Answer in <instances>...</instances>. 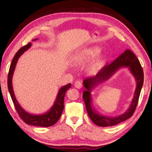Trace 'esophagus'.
<instances>
[{"instance_id":"obj_1","label":"esophagus","mask_w":152,"mask_h":152,"mask_svg":"<svg viewBox=\"0 0 152 152\" xmlns=\"http://www.w3.org/2000/svg\"><path fill=\"white\" fill-rule=\"evenodd\" d=\"M74 86H75V88H78V89H80L82 88V82L80 81V80H78V81L75 82L74 83Z\"/></svg>"}]
</instances>
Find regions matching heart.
<instances>
[{
	"mask_svg": "<svg viewBox=\"0 0 152 152\" xmlns=\"http://www.w3.org/2000/svg\"><path fill=\"white\" fill-rule=\"evenodd\" d=\"M99 48L97 47H90V48L86 49L82 52H80L76 55L73 58V63L74 65L78 66V65L84 64L90 60L91 58L96 56L99 52ZM102 57H98L96 60L91 62L90 64L88 67V70L90 73H95L98 70L99 65L102 62Z\"/></svg>",
	"mask_w": 152,
	"mask_h": 152,
	"instance_id": "heart-1",
	"label": "heart"
}]
</instances>
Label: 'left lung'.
I'll list each match as a JSON object with an SVG mask.
<instances>
[{"label": "left lung", "instance_id": "left-lung-1", "mask_svg": "<svg viewBox=\"0 0 152 152\" xmlns=\"http://www.w3.org/2000/svg\"><path fill=\"white\" fill-rule=\"evenodd\" d=\"M121 67H129L137 80V88L132 105L124 114L118 117L109 118L101 115L92 108L90 91L97 83L108 79ZM143 83V69L137 57L130 49H126L111 63L105 65L95 76L86 78L83 82L84 87L86 88V90L83 93V99L84 101L88 114L92 122L99 126H111L131 117L137 106Z\"/></svg>", "mask_w": 152, "mask_h": 152}]
</instances>
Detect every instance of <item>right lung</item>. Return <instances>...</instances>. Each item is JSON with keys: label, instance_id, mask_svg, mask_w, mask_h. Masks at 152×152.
<instances>
[{"label": "right lung", "instance_id": "right-lung-1", "mask_svg": "<svg viewBox=\"0 0 152 152\" xmlns=\"http://www.w3.org/2000/svg\"><path fill=\"white\" fill-rule=\"evenodd\" d=\"M37 39H34L33 41ZM31 43H29L28 45H26L20 49L15 54L13 60L10 64V69H9L8 74V88L9 93L10 94L12 100L14 103L15 109H16L20 117L22 118L23 121H24L26 124H29V125L48 127L55 124L60 118L64 109V99L65 94H66V91L70 88L71 84H68L64 86L59 90L54 105H53V106L50 108L48 112L43 115H36L29 114V113L24 111L22 107L19 105L18 102H17L16 97H15L12 88V78L15 67H16L17 61L18 60L19 57L24 53V51L28 50L31 47Z\"/></svg>", "mask_w": 152, "mask_h": 152}]
</instances>
